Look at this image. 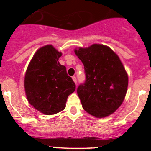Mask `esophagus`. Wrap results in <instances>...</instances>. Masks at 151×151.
<instances>
[{
	"label": "esophagus",
	"instance_id": "1",
	"mask_svg": "<svg viewBox=\"0 0 151 151\" xmlns=\"http://www.w3.org/2000/svg\"><path fill=\"white\" fill-rule=\"evenodd\" d=\"M72 80H73V81L74 82V83H75V84H77V78H76V77L75 76H73L72 77Z\"/></svg>",
	"mask_w": 151,
	"mask_h": 151
}]
</instances>
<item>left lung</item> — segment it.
Instances as JSON below:
<instances>
[{"instance_id":"obj_1","label":"left lung","mask_w":151,"mask_h":151,"mask_svg":"<svg viewBox=\"0 0 151 151\" xmlns=\"http://www.w3.org/2000/svg\"><path fill=\"white\" fill-rule=\"evenodd\" d=\"M83 62L85 81L77 88L83 109L96 118H104L121 106L127 92L128 74L118 55L109 47L94 44L74 50Z\"/></svg>"}]
</instances>
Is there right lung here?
Returning <instances> with one entry per match:
<instances>
[{
    "label": "right lung",
    "mask_w": 151,
    "mask_h": 151,
    "mask_svg": "<svg viewBox=\"0 0 151 151\" xmlns=\"http://www.w3.org/2000/svg\"><path fill=\"white\" fill-rule=\"evenodd\" d=\"M62 53L52 45L39 48L32 58L25 76L27 99L35 109L51 115L63 110L67 98L76 85L67 74L66 68L60 64Z\"/></svg>",
    "instance_id": "add662e5"
}]
</instances>
